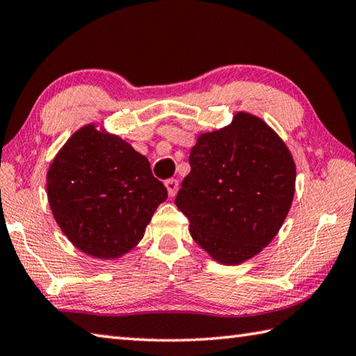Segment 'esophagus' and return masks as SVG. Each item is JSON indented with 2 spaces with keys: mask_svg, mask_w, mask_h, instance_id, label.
Here are the masks:
<instances>
[{
  "mask_svg": "<svg viewBox=\"0 0 356 356\" xmlns=\"http://www.w3.org/2000/svg\"><path fill=\"white\" fill-rule=\"evenodd\" d=\"M165 186H166L168 195H170V197H174V196H176L177 190H179V180L177 179H168L165 182Z\"/></svg>",
  "mask_w": 356,
  "mask_h": 356,
  "instance_id": "obj_1",
  "label": "esophagus"
}]
</instances>
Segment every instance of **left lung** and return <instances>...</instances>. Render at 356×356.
<instances>
[{
	"label": "left lung",
	"mask_w": 356,
	"mask_h": 356,
	"mask_svg": "<svg viewBox=\"0 0 356 356\" xmlns=\"http://www.w3.org/2000/svg\"><path fill=\"white\" fill-rule=\"evenodd\" d=\"M176 196L190 234L211 258L240 264L273 241L293 204L296 165L263 120L240 112L197 137Z\"/></svg>",
	"instance_id": "left-lung-1"
}]
</instances>
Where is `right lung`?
I'll use <instances>...</instances> for the list:
<instances>
[{"mask_svg": "<svg viewBox=\"0 0 356 356\" xmlns=\"http://www.w3.org/2000/svg\"><path fill=\"white\" fill-rule=\"evenodd\" d=\"M47 182L51 211L63 234L83 254L102 260L134 249L168 197L145 156L93 124L71 135Z\"/></svg>", "mask_w": 356, "mask_h": 356, "instance_id": "right-lung-1", "label": "right lung"}]
</instances>
